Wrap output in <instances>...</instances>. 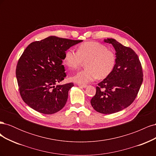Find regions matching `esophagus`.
Listing matches in <instances>:
<instances>
[{
  "label": "esophagus",
  "instance_id": "34e87169",
  "mask_svg": "<svg viewBox=\"0 0 156 156\" xmlns=\"http://www.w3.org/2000/svg\"><path fill=\"white\" fill-rule=\"evenodd\" d=\"M78 86L81 88H86L87 87V85H86V84H78Z\"/></svg>",
  "mask_w": 156,
  "mask_h": 156
}]
</instances>
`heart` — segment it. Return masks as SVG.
Here are the masks:
<instances>
[{"instance_id": "b5f03b06", "label": "heart", "mask_w": 156, "mask_h": 156, "mask_svg": "<svg viewBox=\"0 0 156 156\" xmlns=\"http://www.w3.org/2000/svg\"><path fill=\"white\" fill-rule=\"evenodd\" d=\"M115 52L96 41H86L79 45L77 51L69 49L65 52L63 62L70 69H77L85 62V68L71 77L72 81L86 84L97 78L103 79L110 75L116 64Z\"/></svg>"}]
</instances>
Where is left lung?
<instances>
[{
  "label": "left lung",
  "mask_w": 156,
  "mask_h": 156,
  "mask_svg": "<svg viewBox=\"0 0 156 156\" xmlns=\"http://www.w3.org/2000/svg\"><path fill=\"white\" fill-rule=\"evenodd\" d=\"M116 50V66L110 75L98 84L91 105L97 112L112 114L123 110L134 101L143 81L142 66L135 52L116 40H104Z\"/></svg>",
  "instance_id": "left-lung-1"
}]
</instances>
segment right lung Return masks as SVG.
I'll return each mask as SVG.
<instances>
[{"mask_svg":"<svg viewBox=\"0 0 156 156\" xmlns=\"http://www.w3.org/2000/svg\"><path fill=\"white\" fill-rule=\"evenodd\" d=\"M82 40L49 36L32 42L21 55L16 74L21 98L33 109L45 115L60 111L74 84L57 85L66 77L62 60L66 51Z\"/></svg>","mask_w":156,"mask_h":156,"instance_id":"add662e5","label":"right lung"}]
</instances>
